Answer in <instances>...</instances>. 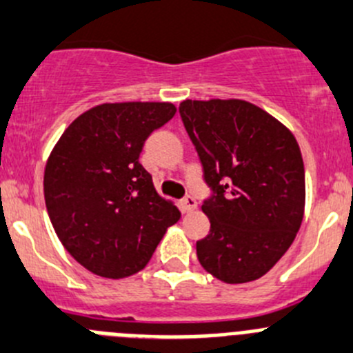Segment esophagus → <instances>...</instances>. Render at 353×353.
<instances>
[{
  "instance_id": "34e87169",
  "label": "esophagus",
  "mask_w": 353,
  "mask_h": 353,
  "mask_svg": "<svg viewBox=\"0 0 353 353\" xmlns=\"http://www.w3.org/2000/svg\"><path fill=\"white\" fill-rule=\"evenodd\" d=\"M182 208L185 213H190V211H194L197 208V201L192 196H185L182 199Z\"/></svg>"
}]
</instances>
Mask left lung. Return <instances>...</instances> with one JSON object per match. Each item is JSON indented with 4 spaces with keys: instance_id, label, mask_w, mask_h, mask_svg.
Returning <instances> with one entry per match:
<instances>
[{
    "instance_id": "obj_1",
    "label": "left lung",
    "mask_w": 353,
    "mask_h": 353,
    "mask_svg": "<svg viewBox=\"0 0 353 353\" xmlns=\"http://www.w3.org/2000/svg\"><path fill=\"white\" fill-rule=\"evenodd\" d=\"M197 150L211 229L197 260L227 284L260 279L293 244L305 211V168L293 133L246 100H183Z\"/></svg>"
}]
</instances>
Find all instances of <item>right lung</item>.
I'll return each mask as SVG.
<instances>
[{"mask_svg": "<svg viewBox=\"0 0 353 353\" xmlns=\"http://www.w3.org/2000/svg\"><path fill=\"white\" fill-rule=\"evenodd\" d=\"M176 112L170 102L100 103L67 126L45 168V203L70 256L123 279L149 263L179 208L156 192L139 157Z\"/></svg>", "mask_w": 353, "mask_h": 353, "instance_id": "add662e5", "label": "right lung"}]
</instances>
